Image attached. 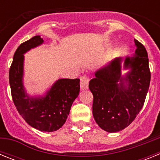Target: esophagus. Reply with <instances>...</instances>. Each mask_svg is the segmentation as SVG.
I'll return each mask as SVG.
<instances>
[{"mask_svg": "<svg viewBox=\"0 0 160 160\" xmlns=\"http://www.w3.org/2000/svg\"><path fill=\"white\" fill-rule=\"evenodd\" d=\"M81 79V82H80V87H81V90H85L88 89L89 86V78L87 77V76H82L80 78Z\"/></svg>", "mask_w": 160, "mask_h": 160, "instance_id": "34e87169", "label": "esophagus"}]
</instances>
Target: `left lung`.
Masks as SVG:
<instances>
[{
	"label": "left lung",
	"instance_id": "obj_1",
	"mask_svg": "<svg viewBox=\"0 0 160 160\" xmlns=\"http://www.w3.org/2000/svg\"><path fill=\"white\" fill-rule=\"evenodd\" d=\"M132 56L117 58L95 72L89 88L93 94V116L107 132L122 131L134 121L145 102L151 81L146 49L135 39ZM123 68L128 69L122 75Z\"/></svg>",
	"mask_w": 160,
	"mask_h": 160
}]
</instances>
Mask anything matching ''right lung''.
<instances>
[{
  "label": "right lung",
  "instance_id": "right-lung-1",
  "mask_svg": "<svg viewBox=\"0 0 160 160\" xmlns=\"http://www.w3.org/2000/svg\"><path fill=\"white\" fill-rule=\"evenodd\" d=\"M43 42L38 35L20 45L9 69V85L14 105L25 122L37 130L52 132L66 122L80 91V79H58L45 95H29L23 84L24 54Z\"/></svg>",
  "mask_w": 160,
  "mask_h": 160
}]
</instances>
